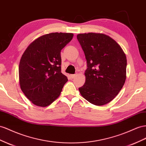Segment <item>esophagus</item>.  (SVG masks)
Returning <instances> with one entry per match:
<instances>
[{
  "label": "esophagus",
  "mask_w": 146,
  "mask_h": 146,
  "mask_svg": "<svg viewBox=\"0 0 146 146\" xmlns=\"http://www.w3.org/2000/svg\"><path fill=\"white\" fill-rule=\"evenodd\" d=\"M76 76H77L76 74H71L70 75V77H71L72 78H74L76 77Z\"/></svg>",
  "instance_id": "34e87169"
}]
</instances>
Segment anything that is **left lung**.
I'll return each mask as SVG.
<instances>
[{"instance_id":"8db88e82","label":"left lung","mask_w":146,"mask_h":146,"mask_svg":"<svg viewBox=\"0 0 146 146\" xmlns=\"http://www.w3.org/2000/svg\"><path fill=\"white\" fill-rule=\"evenodd\" d=\"M85 53L87 69L85 83L78 88L90 103L102 106L115 98L126 80L127 58L120 46L107 35H77Z\"/></svg>"}]
</instances>
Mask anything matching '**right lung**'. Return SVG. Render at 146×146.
Instances as JSON below:
<instances>
[{"instance_id":"right-lung-1","label":"right lung","mask_w":146,"mask_h":146,"mask_svg":"<svg viewBox=\"0 0 146 146\" xmlns=\"http://www.w3.org/2000/svg\"><path fill=\"white\" fill-rule=\"evenodd\" d=\"M72 33H50L28 46L19 65L22 92L33 104L46 107L60 95L68 78L61 73V50L72 39Z\"/></svg>"}]
</instances>
